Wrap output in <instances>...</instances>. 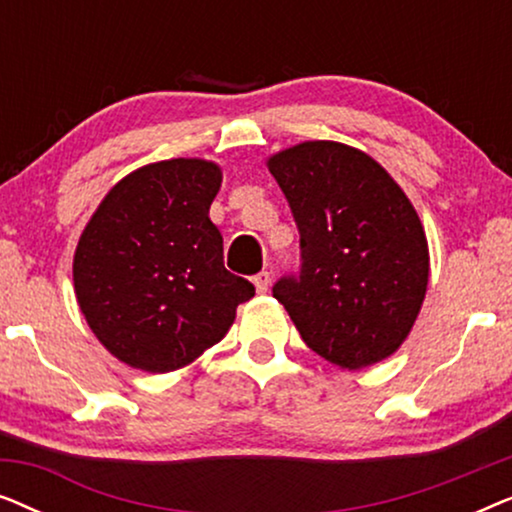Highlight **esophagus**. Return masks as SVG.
Segmentation results:
<instances>
[{
  "label": "esophagus",
  "mask_w": 512,
  "mask_h": 512,
  "mask_svg": "<svg viewBox=\"0 0 512 512\" xmlns=\"http://www.w3.org/2000/svg\"><path fill=\"white\" fill-rule=\"evenodd\" d=\"M254 286L258 293H265L270 289V272H258V275H254Z\"/></svg>",
  "instance_id": "1"
}]
</instances>
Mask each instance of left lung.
<instances>
[{
	"label": "left lung",
	"mask_w": 512,
	"mask_h": 512,
	"mask_svg": "<svg viewBox=\"0 0 512 512\" xmlns=\"http://www.w3.org/2000/svg\"><path fill=\"white\" fill-rule=\"evenodd\" d=\"M300 233V272L277 279L305 345L340 368L387 359L408 338L429 284V247L408 195L380 163L338 142L268 160Z\"/></svg>",
	"instance_id": "8db88e82"
}]
</instances>
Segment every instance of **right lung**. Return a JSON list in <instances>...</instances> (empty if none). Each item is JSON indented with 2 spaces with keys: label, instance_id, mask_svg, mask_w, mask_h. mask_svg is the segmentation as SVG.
Here are the masks:
<instances>
[{
  "label": "right lung",
  "instance_id": "right-lung-1",
  "mask_svg": "<svg viewBox=\"0 0 512 512\" xmlns=\"http://www.w3.org/2000/svg\"><path fill=\"white\" fill-rule=\"evenodd\" d=\"M221 167L160 160L104 195L74 254V291L90 331L118 361L170 373L216 345L254 284L223 265L209 219Z\"/></svg>",
  "mask_w": 512,
  "mask_h": 512
}]
</instances>
